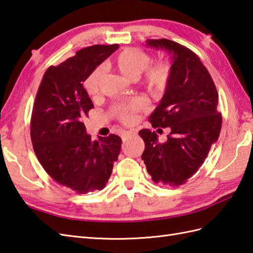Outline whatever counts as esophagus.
I'll list each match as a JSON object with an SVG mask.
<instances>
[{"instance_id": "obj_1", "label": "esophagus", "mask_w": 253, "mask_h": 253, "mask_svg": "<svg viewBox=\"0 0 253 253\" xmlns=\"http://www.w3.org/2000/svg\"><path fill=\"white\" fill-rule=\"evenodd\" d=\"M133 134H135V131H125L121 133V137H122L123 141H125V140H126V138L128 136H131V135H133Z\"/></svg>"}]
</instances>
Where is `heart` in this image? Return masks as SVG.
Listing matches in <instances>:
<instances>
[{"label": "heart", "mask_w": 253, "mask_h": 253, "mask_svg": "<svg viewBox=\"0 0 253 253\" xmlns=\"http://www.w3.org/2000/svg\"><path fill=\"white\" fill-rule=\"evenodd\" d=\"M149 63L150 57L146 52L136 48H125L109 61V66L123 76L137 79L148 90L162 92L170 77V64L168 61H159L151 65ZM102 75L101 67H96L84 80V87L89 96H95L98 93ZM144 106L145 103L141 98H134L127 104L116 105L113 107L112 113L122 122L131 123L135 119V114Z\"/></svg>", "instance_id": "b5f03b06"}]
</instances>
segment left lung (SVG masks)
Wrapping results in <instances>:
<instances>
[{"mask_svg":"<svg viewBox=\"0 0 253 253\" xmlns=\"http://www.w3.org/2000/svg\"><path fill=\"white\" fill-rule=\"evenodd\" d=\"M148 47L171 57L170 77L164 95L149 117L152 127H169L165 143L148 128L139 131L145 141L141 155L156 183L180 186L204 163L222 125L218 92L211 74L189 48L173 41L147 40Z\"/></svg>","mask_w":253,"mask_h":253,"instance_id":"obj_1","label":"left lung"}]
</instances>
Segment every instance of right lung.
Returning <instances> with one entry per match:
<instances>
[{"label":"right lung","mask_w":253,"mask_h":253,"mask_svg":"<svg viewBox=\"0 0 253 253\" xmlns=\"http://www.w3.org/2000/svg\"><path fill=\"white\" fill-rule=\"evenodd\" d=\"M118 48L115 44L80 49L49 67L36 93L31 118L35 155L53 180L79 194L104 189L120 153L118 135L92 140L83 122L93 108L84 80Z\"/></svg>","instance_id":"right-lung-1"}]
</instances>
